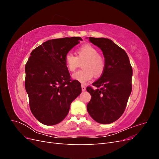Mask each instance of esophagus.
Masks as SVG:
<instances>
[{"label": "esophagus", "mask_w": 159, "mask_h": 159, "mask_svg": "<svg viewBox=\"0 0 159 159\" xmlns=\"http://www.w3.org/2000/svg\"><path fill=\"white\" fill-rule=\"evenodd\" d=\"M85 89H86V88H85V86L84 85H81V90H82V91H85Z\"/></svg>", "instance_id": "esophagus-1"}]
</instances>
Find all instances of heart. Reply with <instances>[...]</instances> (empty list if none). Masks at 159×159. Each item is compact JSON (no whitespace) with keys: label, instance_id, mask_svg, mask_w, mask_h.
Wrapping results in <instances>:
<instances>
[{"label":"heart","instance_id":"1","mask_svg":"<svg viewBox=\"0 0 159 159\" xmlns=\"http://www.w3.org/2000/svg\"><path fill=\"white\" fill-rule=\"evenodd\" d=\"M98 49L89 44L81 46L76 50V56L68 52L64 56V63L67 70L74 72L78 68L80 63L83 61V69L73 75V78L81 83H85L93 78V75L99 77L105 70L104 57L98 54Z\"/></svg>","mask_w":159,"mask_h":159}]
</instances>
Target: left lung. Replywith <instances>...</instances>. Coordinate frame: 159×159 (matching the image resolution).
I'll use <instances>...</instances> for the list:
<instances>
[{
  "label": "left lung",
  "mask_w": 159,
  "mask_h": 159,
  "mask_svg": "<svg viewBox=\"0 0 159 159\" xmlns=\"http://www.w3.org/2000/svg\"><path fill=\"white\" fill-rule=\"evenodd\" d=\"M102 50L105 68L100 78L88 86L91 98L87 105L90 116L102 124L111 123L124 113L132 90L133 69L123 49L107 38H89Z\"/></svg>",
  "instance_id": "8db88e82"
}]
</instances>
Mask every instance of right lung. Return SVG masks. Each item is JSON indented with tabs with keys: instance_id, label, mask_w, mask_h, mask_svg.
<instances>
[{
	"instance_id": "right-lung-1",
	"label": "right lung",
	"mask_w": 159,
	"mask_h": 159,
	"mask_svg": "<svg viewBox=\"0 0 159 159\" xmlns=\"http://www.w3.org/2000/svg\"><path fill=\"white\" fill-rule=\"evenodd\" d=\"M80 40V37L48 40L32 50L26 62L25 85L30 108L42 124L60 123L81 93V84L71 79L64 63L65 55Z\"/></svg>"
}]
</instances>
